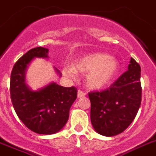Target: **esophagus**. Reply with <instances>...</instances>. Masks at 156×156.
I'll return each instance as SVG.
<instances>
[{"mask_svg":"<svg viewBox=\"0 0 156 156\" xmlns=\"http://www.w3.org/2000/svg\"><path fill=\"white\" fill-rule=\"evenodd\" d=\"M86 95V94L83 92V91L78 90V98H82V97H84Z\"/></svg>","mask_w":156,"mask_h":156,"instance_id":"1","label":"esophagus"}]
</instances>
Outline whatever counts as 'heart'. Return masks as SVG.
<instances>
[{"instance_id":"b5f03b06","label":"heart","mask_w":156,"mask_h":156,"mask_svg":"<svg viewBox=\"0 0 156 156\" xmlns=\"http://www.w3.org/2000/svg\"><path fill=\"white\" fill-rule=\"evenodd\" d=\"M119 69V62L115 58L103 53H94L76 60L72 68L63 69V74L74 78L76 72L86 74L87 86L93 90H101L111 84Z\"/></svg>"}]
</instances>
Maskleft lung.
<instances>
[{"mask_svg": "<svg viewBox=\"0 0 156 156\" xmlns=\"http://www.w3.org/2000/svg\"><path fill=\"white\" fill-rule=\"evenodd\" d=\"M141 68L131 58L128 70L109 89L90 92V120L96 132L107 137L126 130L135 119L141 104Z\"/></svg>", "mask_w": 156, "mask_h": 156, "instance_id": "obj_1", "label": "left lung"}]
</instances>
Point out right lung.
<instances>
[{
    "mask_svg": "<svg viewBox=\"0 0 156 156\" xmlns=\"http://www.w3.org/2000/svg\"><path fill=\"white\" fill-rule=\"evenodd\" d=\"M48 52L43 47L29 50L15 63L10 78V96L16 115L30 130L41 135L55 134L65 126L78 93L76 87H64L54 82L37 90L26 84L28 66L35 58H49Z\"/></svg>",
    "mask_w": 156,
    "mask_h": 156,
    "instance_id": "1",
    "label": "right lung"
}]
</instances>
